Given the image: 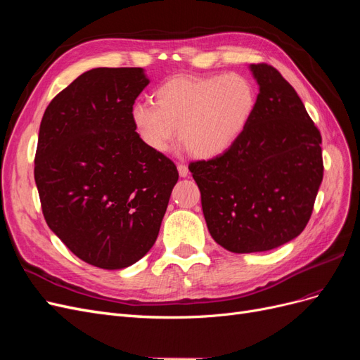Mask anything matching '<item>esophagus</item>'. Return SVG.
I'll return each mask as SVG.
<instances>
[{"mask_svg":"<svg viewBox=\"0 0 360 360\" xmlns=\"http://www.w3.org/2000/svg\"><path fill=\"white\" fill-rule=\"evenodd\" d=\"M177 169H179L180 177H186L188 174H189V169H188V167H186V165H184V163H179V165H177Z\"/></svg>","mask_w":360,"mask_h":360,"instance_id":"obj_1","label":"esophagus"}]
</instances>
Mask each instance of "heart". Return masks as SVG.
<instances>
[{
  "mask_svg": "<svg viewBox=\"0 0 360 360\" xmlns=\"http://www.w3.org/2000/svg\"><path fill=\"white\" fill-rule=\"evenodd\" d=\"M257 106L254 85L240 75H177L162 82L153 103H135L130 122L147 148L165 153L177 136L193 156L213 159L243 135Z\"/></svg>",
  "mask_w": 360,
  "mask_h": 360,
  "instance_id": "1",
  "label": "heart"
}]
</instances>
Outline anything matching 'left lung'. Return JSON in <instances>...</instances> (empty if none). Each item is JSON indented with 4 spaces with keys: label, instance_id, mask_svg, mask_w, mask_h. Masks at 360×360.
Returning <instances> with one entry per match:
<instances>
[{
    "label": "left lung",
    "instance_id": "obj_1",
    "mask_svg": "<svg viewBox=\"0 0 360 360\" xmlns=\"http://www.w3.org/2000/svg\"><path fill=\"white\" fill-rule=\"evenodd\" d=\"M255 112L224 155L189 163L207 228L226 250L263 252L307 226L323 180L321 134L296 90L267 63L250 64Z\"/></svg>",
    "mask_w": 360,
    "mask_h": 360
}]
</instances>
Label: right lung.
Returning a JSON list of instances; mask_svg holds the SVG:
<instances>
[{
	"label": "right lung",
	"instance_id": "right-lung-1",
	"mask_svg": "<svg viewBox=\"0 0 360 360\" xmlns=\"http://www.w3.org/2000/svg\"><path fill=\"white\" fill-rule=\"evenodd\" d=\"M148 85L141 68H97L60 91L43 114L34 159L51 230L91 266L115 270L155 245L179 171L147 148L130 122Z\"/></svg>",
	"mask_w": 360,
	"mask_h": 360
}]
</instances>
